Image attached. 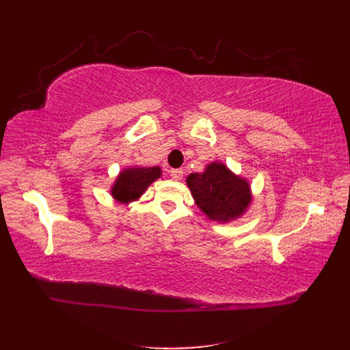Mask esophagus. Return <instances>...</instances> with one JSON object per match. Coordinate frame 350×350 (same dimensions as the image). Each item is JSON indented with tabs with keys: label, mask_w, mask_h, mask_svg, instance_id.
<instances>
[{
	"label": "esophagus",
	"mask_w": 350,
	"mask_h": 350,
	"mask_svg": "<svg viewBox=\"0 0 350 350\" xmlns=\"http://www.w3.org/2000/svg\"><path fill=\"white\" fill-rule=\"evenodd\" d=\"M183 174H185V172H183V169H172V170H170V176H172V178H174V180H181V178H183Z\"/></svg>",
	"instance_id": "1"
}]
</instances>
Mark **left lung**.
<instances>
[{"label": "left lung", "instance_id": "left-lung-1", "mask_svg": "<svg viewBox=\"0 0 350 350\" xmlns=\"http://www.w3.org/2000/svg\"><path fill=\"white\" fill-rule=\"evenodd\" d=\"M186 181L197 207L213 221H232L251 204L250 183L224 163H210L203 173H191Z\"/></svg>", "mask_w": 350, "mask_h": 350}]
</instances>
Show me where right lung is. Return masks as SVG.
<instances>
[{
    "instance_id": "add662e5",
    "label": "right lung",
    "mask_w": 350,
    "mask_h": 350,
    "mask_svg": "<svg viewBox=\"0 0 350 350\" xmlns=\"http://www.w3.org/2000/svg\"><path fill=\"white\" fill-rule=\"evenodd\" d=\"M161 176L160 167H129L119 173L115 185L110 189V194L119 203L127 204L137 200L153 181Z\"/></svg>"
}]
</instances>
